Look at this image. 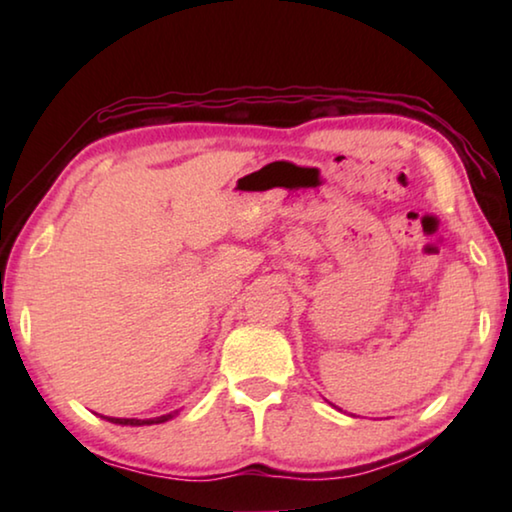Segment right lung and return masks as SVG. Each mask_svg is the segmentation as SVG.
Wrapping results in <instances>:
<instances>
[{
    "instance_id": "right-lung-1",
    "label": "right lung",
    "mask_w": 512,
    "mask_h": 512,
    "mask_svg": "<svg viewBox=\"0 0 512 512\" xmlns=\"http://www.w3.org/2000/svg\"><path fill=\"white\" fill-rule=\"evenodd\" d=\"M180 411H173L167 415H158V418H146V420H137V418H110V415H101L103 420H108L112 424H121V427H151V424H162L171 418H176Z\"/></svg>"
}]
</instances>
